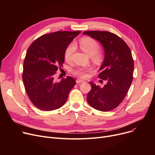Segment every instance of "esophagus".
I'll use <instances>...</instances> for the list:
<instances>
[{
  "mask_svg": "<svg viewBox=\"0 0 155 155\" xmlns=\"http://www.w3.org/2000/svg\"><path fill=\"white\" fill-rule=\"evenodd\" d=\"M84 82V80H80V79H77V80H76V83H77V84H80V83H82V82Z\"/></svg>",
  "mask_w": 155,
  "mask_h": 155,
  "instance_id": "34e87169",
  "label": "esophagus"
}]
</instances>
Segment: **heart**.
<instances>
[{"instance_id": "heart-1", "label": "heart", "mask_w": 155, "mask_h": 155, "mask_svg": "<svg viewBox=\"0 0 155 155\" xmlns=\"http://www.w3.org/2000/svg\"><path fill=\"white\" fill-rule=\"evenodd\" d=\"M80 46L82 50L88 56H92L94 60L99 61L101 58V55L98 53L99 50V45L95 40L94 39L85 37L80 39ZM75 43H70L66 48L64 51V57L65 60L68 61L70 60L71 56L73 52L75 50ZM92 68H78L73 70V73L78 77L85 78L87 77V72L91 71Z\"/></svg>"}]
</instances>
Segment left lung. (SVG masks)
Returning a JSON list of instances; mask_svg holds the SVG:
<instances>
[{"label": "left lung", "instance_id": "left-lung-1", "mask_svg": "<svg viewBox=\"0 0 155 155\" xmlns=\"http://www.w3.org/2000/svg\"><path fill=\"white\" fill-rule=\"evenodd\" d=\"M83 34L103 46L105 57L98 76L107 82L104 87L89 82L92 88L88 93L87 102L98 110H112L123 101L132 83L134 61L131 51L124 41L112 32L88 31Z\"/></svg>", "mask_w": 155, "mask_h": 155}]
</instances>
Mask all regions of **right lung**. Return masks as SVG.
Listing matches in <instances>:
<instances>
[{"label": "right lung", "mask_w": 155, "mask_h": 155, "mask_svg": "<svg viewBox=\"0 0 155 155\" xmlns=\"http://www.w3.org/2000/svg\"><path fill=\"white\" fill-rule=\"evenodd\" d=\"M80 32L57 31L43 35L28 48L24 61L22 80L29 99L39 109L55 110L66 102L75 80L68 76L55 82L54 75L63 67L67 47Z\"/></svg>", "instance_id": "right-lung-1"}]
</instances>
